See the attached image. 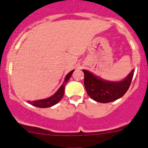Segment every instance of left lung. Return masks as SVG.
<instances>
[{
  "label": "left lung",
  "mask_w": 148,
  "mask_h": 148,
  "mask_svg": "<svg viewBox=\"0 0 148 148\" xmlns=\"http://www.w3.org/2000/svg\"><path fill=\"white\" fill-rule=\"evenodd\" d=\"M85 89L88 95L96 102L107 103L122 97L129 89L132 82L134 70L122 82H112L99 79L89 71L83 70Z\"/></svg>",
  "instance_id": "obj_1"
}]
</instances>
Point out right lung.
Here are the masks:
<instances>
[{
    "label": "right lung",
    "mask_w": 148,
    "mask_h": 148,
    "mask_svg": "<svg viewBox=\"0 0 148 148\" xmlns=\"http://www.w3.org/2000/svg\"><path fill=\"white\" fill-rule=\"evenodd\" d=\"M74 70L71 71H70L65 77L64 82L63 83V84L61 86V87L59 88V90L54 94L52 97L48 98L46 99H41V100H37V101H33L31 102L29 101V104H32V105L35 106V107H40V108H46V107H51V106L54 105L56 103H58L59 101L62 99V98L63 97L64 94V89H65V85L66 84L68 80L69 79V78L71 77V74H72Z\"/></svg>",
    "instance_id": "add662e5"
}]
</instances>
